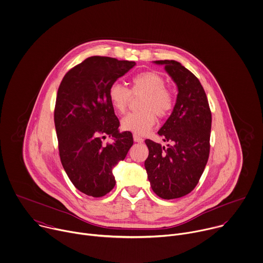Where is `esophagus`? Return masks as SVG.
I'll list each match as a JSON object with an SVG mask.
<instances>
[{
    "label": "esophagus",
    "instance_id": "esophagus-1",
    "mask_svg": "<svg viewBox=\"0 0 263 263\" xmlns=\"http://www.w3.org/2000/svg\"><path fill=\"white\" fill-rule=\"evenodd\" d=\"M134 141H135V142H137V143H143V141H144V140H143L140 136H138V135H136V134H135V135H134Z\"/></svg>",
    "mask_w": 263,
    "mask_h": 263
}]
</instances>
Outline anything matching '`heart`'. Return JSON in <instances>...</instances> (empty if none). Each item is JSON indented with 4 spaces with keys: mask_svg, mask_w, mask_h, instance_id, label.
<instances>
[{
    "mask_svg": "<svg viewBox=\"0 0 263 263\" xmlns=\"http://www.w3.org/2000/svg\"><path fill=\"white\" fill-rule=\"evenodd\" d=\"M133 95L144 93L141 111L133 112L121 120L124 130L136 135H144L155 124L156 116L164 118L175 105L173 93L165 88L164 79L156 72L147 71L135 75L130 79V89L119 82H114L108 89V98L113 109L122 114L126 111Z\"/></svg>",
    "mask_w": 263,
    "mask_h": 263,
    "instance_id": "b5f03b06",
    "label": "heart"
}]
</instances>
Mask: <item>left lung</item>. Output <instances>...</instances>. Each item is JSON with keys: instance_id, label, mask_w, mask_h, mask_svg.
<instances>
[{"instance_id": "obj_1", "label": "left lung", "mask_w": 263, "mask_h": 263, "mask_svg": "<svg viewBox=\"0 0 263 263\" xmlns=\"http://www.w3.org/2000/svg\"><path fill=\"white\" fill-rule=\"evenodd\" d=\"M178 86L174 110L158 135L167 147L151 140L145 160L148 180L156 195L174 199L190 193L197 185L210 154L212 113L199 80L176 61H156Z\"/></svg>"}]
</instances>
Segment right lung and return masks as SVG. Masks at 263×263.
<instances>
[{
    "label": "right lung",
    "mask_w": 263,
    "mask_h": 263,
    "mask_svg": "<svg viewBox=\"0 0 263 263\" xmlns=\"http://www.w3.org/2000/svg\"><path fill=\"white\" fill-rule=\"evenodd\" d=\"M135 66V62L90 57L72 68L59 87L54 124L61 161L73 185L86 195L101 197L114 188L113 167L134 144L129 132H118L108 89ZM106 134L115 138L113 143H101Z\"/></svg>",
    "instance_id": "obj_1"
}]
</instances>
